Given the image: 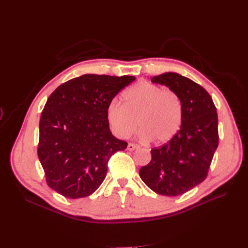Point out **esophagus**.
I'll list each match as a JSON object with an SVG mask.
<instances>
[{
	"label": "esophagus",
	"instance_id": "1",
	"mask_svg": "<svg viewBox=\"0 0 248 248\" xmlns=\"http://www.w3.org/2000/svg\"><path fill=\"white\" fill-rule=\"evenodd\" d=\"M139 148V145H137V144H133V142H129V144L127 145V150L128 151H134V150H136V149H138Z\"/></svg>",
	"mask_w": 248,
	"mask_h": 248
}]
</instances>
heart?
<instances>
[{"instance_id":"1","label":"heart","mask_w":248,"mask_h":248,"mask_svg":"<svg viewBox=\"0 0 248 248\" xmlns=\"http://www.w3.org/2000/svg\"><path fill=\"white\" fill-rule=\"evenodd\" d=\"M124 103L112 100L107 116L111 131L121 139L133 136L140 125L141 139L163 145L174 139L182 123V103L172 89L140 81L126 89Z\"/></svg>"}]
</instances>
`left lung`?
I'll list each match as a JSON object with an SVG mask.
<instances>
[{"mask_svg": "<svg viewBox=\"0 0 248 248\" xmlns=\"http://www.w3.org/2000/svg\"><path fill=\"white\" fill-rule=\"evenodd\" d=\"M174 90L182 103V123L177 135L151 151L152 160L140 168V177L154 192L178 196L206 179L218 147V117L212 97L196 82L178 73L152 78Z\"/></svg>", "mask_w": 248, "mask_h": 248, "instance_id": "1", "label": "left lung"}]
</instances>
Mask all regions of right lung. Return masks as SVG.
Here are the masks:
<instances>
[{
  "instance_id": "1",
  "label": "right lung",
  "mask_w": 248,
  "mask_h": 248,
  "mask_svg": "<svg viewBox=\"0 0 248 248\" xmlns=\"http://www.w3.org/2000/svg\"><path fill=\"white\" fill-rule=\"evenodd\" d=\"M135 76L84 74L51 93L39 124L38 158L46 183L70 199L87 197L103 182L108 163L127 142L112 136L108 104Z\"/></svg>"
}]
</instances>
